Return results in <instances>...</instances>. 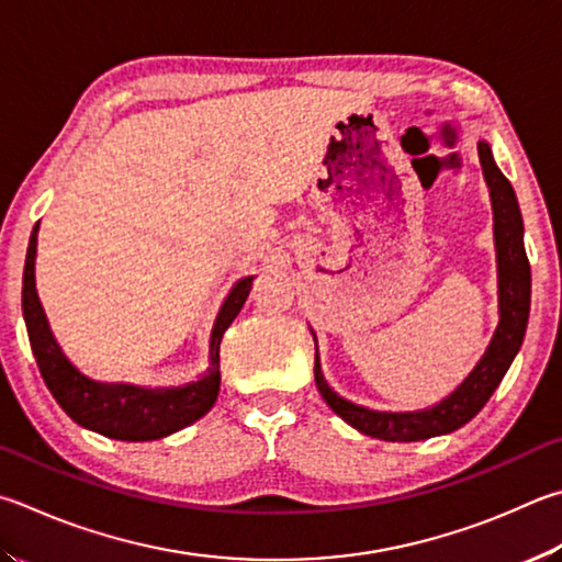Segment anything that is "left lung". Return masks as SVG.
I'll use <instances>...</instances> for the list:
<instances>
[{"instance_id":"left-lung-1","label":"left lung","mask_w":562,"mask_h":562,"mask_svg":"<svg viewBox=\"0 0 562 562\" xmlns=\"http://www.w3.org/2000/svg\"><path fill=\"white\" fill-rule=\"evenodd\" d=\"M479 161H482L484 179L492 196L494 211V243L498 268V326L488 341L486 351L472 373L459 383L454 391L432 407L413 413H381L346 401L326 383L319 363L314 356V381L326 405L349 423L356 430L379 437L385 442H417L427 437L454 432L482 411L488 397L504 381L508 366L514 363L521 349L528 312H530V265L524 248V218L518 209L516 191L496 167L488 142L479 139ZM316 341V339H314Z\"/></svg>"}]
</instances>
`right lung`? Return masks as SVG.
<instances>
[{
    "mask_svg": "<svg viewBox=\"0 0 562 562\" xmlns=\"http://www.w3.org/2000/svg\"><path fill=\"white\" fill-rule=\"evenodd\" d=\"M36 236L38 223L29 238L26 262H24V288H22V312L32 344L38 371L44 375L50 395L64 407L70 420L100 432L112 440L147 442L159 440L171 432L181 430L199 417L206 415L216 403L221 391V339L228 326L236 319L250 294L252 278H243L228 292L226 302L221 304L216 322L211 331L209 369L196 383L179 387H139L130 383H98L80 373L74 363L60 351L58 341L50 334L48 319L36 294Z\"/></svg>",
    "mask_w": 562,
    "mask_h": 562,
    "instance_id": "right-lung-1",
    "label": "right lung"
}]
</instances>
